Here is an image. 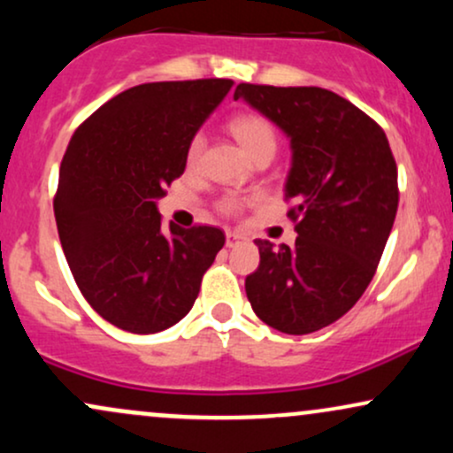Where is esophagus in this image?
Returning a JSON list of instances; mask_svg holds the SVG:
<instances>
[{
	"label": "esophagus",
	"instance_id": "1",
	"mask_svg": "<svg viewBox=\"0 0 453 453\" xmlns=\"http://www.w3.org/2000/svg\"><path fill=\"white\" fill-rule=\"evenodd\" d=\"M247 241V236L244 234H238V232H226V247H236L238 242Z\"/></svg>",
	"mask_w": 453,
	"mask_h": 453
}]
</instances>
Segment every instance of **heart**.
I'll return each instance as SVG.
<instances>
[{
  "label": "heart",
  "mask_w": 453,
  "mask_h": 453,
  "mask_svg": "<svg viewBox=\"0 0 453 453\" xmlns=\"http://www.w3.org/2000/svg\"><path fill=\"white\" fill-rule=\"evenodd\" d=\"M230 129L251 157H256L259 150H274V147H277L274 127L270 126L268 119H264L262 114H238L236 119H232ZM202 149H204V136H202V134H196V136L191 138L189 149H187V161H189V164H196V161L200 159ZM227 209H236V202H227Z\"/></svg>",
  "instance_id": "obj_1"
}]
</instances>
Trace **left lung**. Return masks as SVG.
Here are the masks:
<instances>
[{"mask_svg": "<svg viewBox=\"0 0 453 453\" xmlns=\"http://www.w3.org/2000/svg\"><path fill=\"white\" fill-rule=\"evenodd\" d=\"M244 100L289 138L285 180L294 247L256 241L259 266L244 279L253 311L285 334L341 319L375 277L398 209V170L383 129L321 87L241 82Z\"/></svg>", "mask_w": 453, "mask_h": 453, "instance_id": "left-lung-1", "label": "left lung"}]
</instances>
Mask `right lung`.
I'll list each match as a JSON object with an SVG mask.
<instances>
[{
  "label": "right lung",
  "instance_id": "1",
  "mask_svg": "<svg viewBox=\"0 0 453 453\" xmlns=\"http://www.w3.org/2000/svg\"><path fill=\"white\" fill-rule=\"evenodd\" d=\"M234 82H147L76 129L59 168L55 219L85 300L112 326L153 334L189 313L226 242L219 227L161 232L157 200L185 173L187 149Z\"/></svg>",
  "mask_w": 453,
  "mask_h": 453
}]
</instances>
